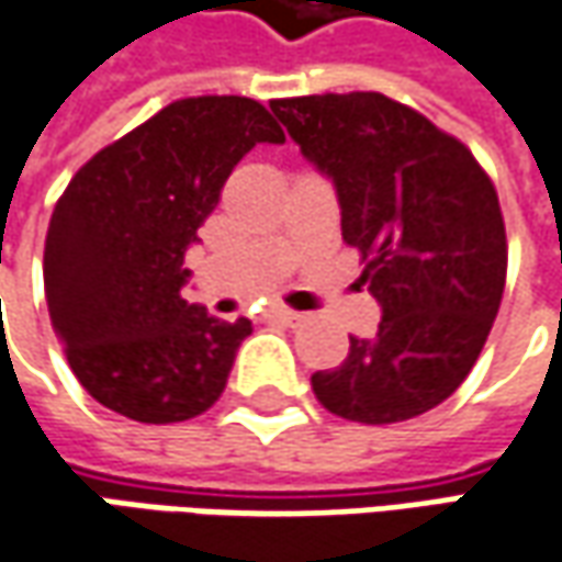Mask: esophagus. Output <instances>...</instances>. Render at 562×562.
Wrapping results in <instances>:
<instances>
[{"label": "esophagus", "mask_w": 562, "mask_h": 562, "mask_svg": "<svg viewBox=\"0 0 562 562\" xmlns=\"http://www.w3.org/2000/svg\"><path fill=\"white\" fill-rule=\"evenodd\" d=\"M269 318L271 322H281V325H300L306 315L296 313V310H291V306H271Z\"/></svg>", "instance_id": "obj_1"}]
</instances>
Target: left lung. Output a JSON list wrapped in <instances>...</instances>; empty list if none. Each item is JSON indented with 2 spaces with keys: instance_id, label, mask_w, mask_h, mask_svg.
I'll use <instances>...</instances> for the list:
<instances>
[{
  "instance_id": "left-lung-1",
  "label": "left lung",
  "mask_w": 562,
  "mask_h": 562,
  "mask_svg": "<svg viewBox=\"0 0 562 562\" xmlns=\"http://www.w3.org/2000/svg\"><path fill=\"white\" fill-rule=\"evenodd\" d=\"M303 156L337 187L340 234L381 306L372 337L313 375L340 419L391 425L450 397L485 347L507 284L494 181L453 134L384 93L271 99Z\"/></svg>"
}]
</instances>
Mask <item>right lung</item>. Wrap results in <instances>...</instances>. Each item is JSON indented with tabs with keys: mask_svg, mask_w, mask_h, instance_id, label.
<instances>
[{
	"mask_svg": "<svg viewBox=\"0 0 562 562\" xmlns=\"http://www.w3.org/2000/svg\"><path fill=\"white\" fill-rule=\"evenodd\" d=\"M256 143H284L262 102L178 99L99 149L58 196L43 249L49 318L105 409L168 425L222 397L252 325L187 303L184 252Z\"/></svg>",
	"mask_w": 562,
	"mask_h": 562,
	"instance_id": "1",
	"label": "right lung"
}]
</instances>
